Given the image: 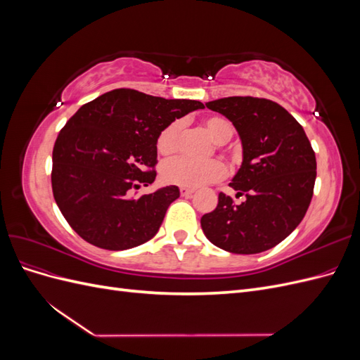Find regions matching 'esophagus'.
Listing matches in <instances>:
<instances>
[{"mask_svg":"<svg viewBox=\"0 0 360 360\" xmlns=\"http://www.w3.org/2000/svg\"><path fill=\"white\" fill-rule=\"evenodd\" d=\"M193 192H195V189H192V188H184V186L180 188V193L183 195V197H189V195H192Z\"/></svg>","mask_w":360,"mask_h":360,"instance_id":"34e87169","label":"esophagus"}]
</instances>
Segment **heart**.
<instances>
[{
    "label": "heart",
    "mask_w": 360,
    "mask_h": 360,
    "mask_svg": "<svg viewBox=\"0 0 360 360\" xmlns=\"http://www.w3.org/2000/svg\"><path fill=\"white\" fill-rule=\"evenodd\" d=\"M204 126L214 139L217 146L228 143L234 135V126L224 117H209L204 120ZM184 123L183 120H174L168 126L160 130L156 139V148L160 155L169 156L174 155L180 147V139L183 134ZM226 168L221 160H207L195 162L188 158H176L168 160L162 167V177L167 183L177 184L184 188H200L219 181L225 177Z\"/></svg>",
    "instance_id": "1"
}]
</instances>
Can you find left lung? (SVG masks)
<instances>
[{
  "instance_id": "obj_1",
  "label": "left lung",
  "mask_w": 360,
  "mask_h": 360,
  "mask_svg": "<svg viewBox=\"0 0 360 360\" xmlns=\"http://www.w3.org/2000/svg\"><path fill=\"white\" fill-rule=\"evenodd\" d=\"M205 106L225 115L240 135L243 162L230 186L246 200L236 205L221 192L201 228L228 252H263L290 236L307 213L317 177L315 153L297 120L276 102L233 96Z\"/></svg>"
}]
</instances>
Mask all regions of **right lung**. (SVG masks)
I'll use <instances>...</instances> for the list:
<instances>
[{
	"mask_svg": "<svg viewBox=\"0 0 360 360\" xmlns=\"http://www.w3.org/2000/svg\"><path fill=\"white\" fill-rule=\"evenodd\" d=\"M202 108L198 101L118 89L70 117L52 151V192L64 219L85 242L123 250L155 237L180 191H135L156 179L160 130Z\"/></svg>",
	"mask_w": 360,
	"mask_h": 360,
	"instance_id": "right-lung-1",
	"label": "right lung"
}]
</instances>
